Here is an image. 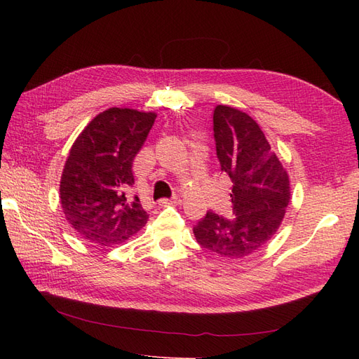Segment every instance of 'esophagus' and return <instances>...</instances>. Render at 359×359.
<instances>
[{"instance_id":"obj_1","label":"esophagus","mask_w":359,"mask_h":359,"mask_svg":"<svg viewBox=\"0 0 359 359\" xmlns=\"http://www.w3.org/2000/svg\"><path fill=\"white\" fill-rule=\"evenodd\" d=\"M166 203H181V196L175 194V196H172L170 199H160L158 205H166Z\"/></svg>"}]
</instances>
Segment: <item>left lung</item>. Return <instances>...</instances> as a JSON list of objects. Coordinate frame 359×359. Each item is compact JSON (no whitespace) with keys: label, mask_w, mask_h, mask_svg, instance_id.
I'll use <instances>...</instances> for the list:
<instances>
[{"label":"left lung","mask_w":359,"mask_h":359,"mask_svg":"<svg viewBox=\"0 0 359 359\" xmlns=\"http://www.w3.org/2000/svg\"><path fill=\"white\" fill-rule=\"evenodd\" d=\"M214 140L222 172L232 180L233 219L212 211L193 227L198 243L223 257H244L264 247L283 220L289 177L252 116L231 106L214 109Z\"/></svg>","instance_id":"8db88e82"}]
</instances>
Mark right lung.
Returning a JSON list of instances; mask_svg holds the SVG:
<instances>
[{
  "label": "right lung",
  "mask_w": 359,
  "mask_h": 359,
  "mask_svg": "<svg viewBox=\"0 0 359 359\" xmlns=\"http://www.w3.org/2000/svg\"><path fill=\"white\" fill-rule=\"evenodd\" d=\"M156 114L111 107L97 115L74 140L60 184L62 212L85 240L100 245L127 241L147 224L135 184L133 160Z\"/></svg>",
  "instance_id": "1"
}]
</instances>
